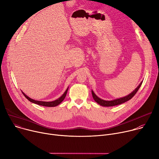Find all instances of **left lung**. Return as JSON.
Masks as SVG:
<instances>
[{
    "mask_svg": "<svg viewBox=\"0 0 159 159\" xmlns=\"http://www.w3.org/2000/svg\"><path fill=\"white\" fill-rule=\"evenodd\" d=\"M142 82H141L139 84V85L138 86V87L131 93H130L129 95H127L126 96H124L123 98H119V99H113V100H111V101L104 100V99H102L99 98V97H98L95 94V93L93 92V90L91 91L92 95H93V99H94L95 102L97 103H98L99 105H101V106H103V107H113V106H115V105H120L122 103H124L127 102V101H129V99H131L136 94V93H137V91L139 90V88L141 87V85L142 84Z\"/></svg>",
    "mask_w": 159,
    "mask_h": 159,
    "instance_id": "obj_1",
    "label": "left lung"
}]
</instances>
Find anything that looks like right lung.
<instances>
[{"instance_id": "add662e5", "label": "right lung", "mask_w": 159, "mask_h": 159, "mask_svg": "<svg viewBox=\"0 0 159 159\" xmlns=\"http://www.w3.org/2000/svg\"><path fill=\"white\" fill-rule=\"evenodd\" d=\"M68 88L66 89V90L65 91V92L63 93V94L58 99H57L54 101H52V102H42V101H37V100H35V99H33L30 98L28 97V96H26L23 91L22 93L23 94V95L26 97V98L29 100L30 102L32 103H34L35 104H37L39 105H41V106H44V107H56L57 105H58L59 104H60L64 100V99L65 98V96L66 95V93H67V91H68Z\"/></svg>"}]
</instances>
